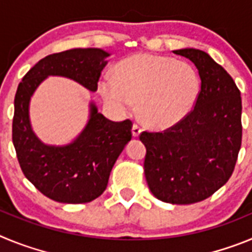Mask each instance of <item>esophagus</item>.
Listing matches in <instances>:
<instances>
[{
	"instance_id": "1",
	"label": "esophagus",
	"mask_w": 252,
	"mask_h": 252,
	"mask_svg": "<svg viewBox=\"0 0 252 252\" xmlns=\"http://www.w3.org/2000/svg\"><path fill=\"white\" fill-rule=\"evenodd\" d=\"M141 126H140L139 124H137V122H135V124L132 125V135L135 137H137L140 135V132H141Z\"/></svg>"
}]
</instances>
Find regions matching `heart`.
Instances as JSON below:
<instances>
[{
  "instance_id": "heart-1",
  "label": "heart",
  "mask_w": 252,
  "mask_h": 252,
  "mask_svg": "<svg viewBox=\"0 0 252 252\" xmlns=\"http://www.w3.org/2000/svg\"><path fill=\"white\" fill-rule=\"evenodd\" d=\"M98 88L119 112H131L137 101L139 115L146 124L165 128L192 110L199 93V77L186 62L137 54L117 64L115 78L104 75Z\"/></svg>"
}]
</instances>
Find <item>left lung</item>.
<instances>
[{
	"label": "left lung",
	"instance_id": "8db88e82",
	"mask_svg": "<svg viewBox=\"0 0 252 252\" xmlns=\"http://www.w3.org/2000/svg\"><path fill=\"white\" fill-rule=\"evenodd\" d=\"M198 69L201 91L190 112L159 132L142 131L144 171L158 199L192 204L207 199L228 182L242 140L241 95L235 81L207 53L180 49Z\"/></svg>",
	"mask_w": 252,
	"mask_h": 252
}]
</instances>
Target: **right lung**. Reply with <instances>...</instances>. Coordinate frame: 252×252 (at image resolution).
<instances>
[{"instance_id":"1","label":"right lung","mask_w":252,"mask_h":252,"mask_svg":"<svg viewBox=\"0 0 252 252\" xmlns=\"http://www.w3.org/2000/svg\"><path fill=\"white\" fill-rule=\"evenodd\" d=\"M108 53L102 49H72L39 60L24 75L15 94L12 141L26 178L37 190L60 203H88L107 188L110 173L132 137V121L113 122L91 107V119L70 145H44L29 121L31 94L48 75L72 78L87 90L97 91Z\"/></svg>"}]
</instances>
